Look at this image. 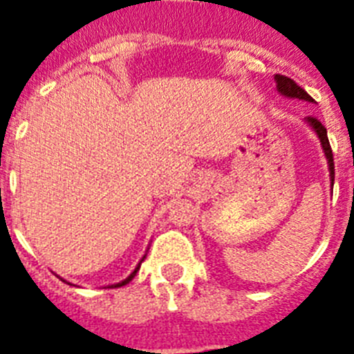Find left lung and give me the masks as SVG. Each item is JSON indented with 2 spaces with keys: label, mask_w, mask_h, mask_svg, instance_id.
<instances>
[{
  "label": "left lung",
  "mask_w": 354,
  "mask_h": 354,
  "mask_svg": "<svg viewBox=\"0 0 354 354\" xmlns=\"http://www.w3.org/2000/svg\"><path fill=\"white\" fill-rule=\"evenodd\" d=\"M274 81H277V90H278V93H280V95L289 97V99H299V101L314 102V99H312V97L308 95V93H306L305 90L299 86V84L294 83L290 77H286V76H280V74H277V76H274ZM305 122L312 127V131L317 134L319 142H321V147H323V152H324V156H326V161H328V170H330L331 186H333V180H335V170H333V168H335V165H333V152H331L330 142H328L326 127H324L323 124H321V122H319L317 118H314V117H306Z\"/></svg>",
  "instance_id": "obj_1"
}]
</instances>
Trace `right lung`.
Listing matches in <instances>:
<instances>
[{
	"instance_id": "1",
	"label": "right lung",
	"mask_w": 354,
	"mask_h": 354,
	"mask_svg": "<svg viewBox=\"0 0 354 354\" xmlns=\"http://www.w3.org/2000/svg\"><path fill=\"white\" fill-rule=\"evenodd\" d=\"M143 261H145V255H143V257H142V261L138 262V266H136V268H134V271H133V273L129 274V277L126 278V280H122V282H118V283H113V286H109V287H111V289H115V287H122V286H126V283H129L131 280H133V278L136 277V273H138V271H140V266H142V262H143ZM62 280H64V278H62ZM64 282H65V280H64ZM68 286H71V283H68Z\"/></svg>"
}]
</instances>
